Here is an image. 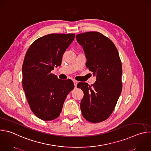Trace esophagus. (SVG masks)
I'll list each match as a JSON object with an SVG mask.
<instances>
[{
  "label": "esophagus",
  "mask_w": 151,
  "mask_h": 151,
  "mask_svg": "<svg viewBox=\"0 0 151 151\" xmlns=\"http://www.w3.org/2000/svg\"><path fill=\"white\" fill-rule=\"evenodd\" d=\"M73 83H74V85H75V88H76V86H77V84H78V81H73Z\"/></svg>",
  "instance_id": "esophagus-1"
}]
</instances>
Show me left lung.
Segmentation results:
<instances>
[{
    "label": "left lung",
    "mask_w": 151,
    "mask_h": 151,
    "mask_svg": "<svg viewBox=\"0 0 151 151\" xmlns=\"http://www.w3.org/2000/svg\"><path fill=\"white\" fill-rule=\"evenodd\" d=\"M76 38L83 47L86 66L96 76L91 86L86 82L77 85L84 93L81 110L87 121L99 123L111 114L122 92V62L114 43L102 34L87 32Z\"/></svg>",
    "instance_id": "1"
}]
</instances>
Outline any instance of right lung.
Here are the masks:
<instances>
[{
    "label": "right lung",
    "instance_id": "obj_1",
    "mask_svg": "<svg viewBox=\"0 0 151 151\" xmlns=\"http://www.w3.org/2000/svg\"><path fill=\"white\" fill-rule=\"evenodd\" d=\"M75 34H51L36 40L29 47L22 65V87L33 113L50 121L58 118L68 93L74 88L72 80H60L51 73L61 65L62 56Z\"/></svg>",
    "mask_w": 151,
    "mask_h": 151
}]
</instances>
